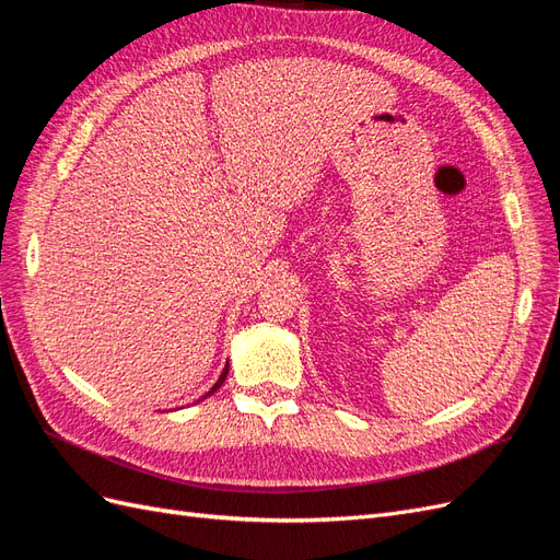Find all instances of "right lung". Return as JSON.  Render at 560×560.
<instances>
[{
  "instance_id": "obj_1",
  "label": "right lung",
  "mask_w": 560,
  "mask_h": 560,
  "mask_svg": "<svg viewBox=\"0 0 560 560\" xmlns=\"http://www.w3.org/2000/svg\"><path fill=\"white\" fill-rule=\"evenodd\" d=\"M226 374H229V364H226V366H224V371H222V376H219V381H217V383H214V385H212V389H210V393H208V395H212V393H214V389H217V387H219V385H222V383H224V381H226ZM208 395H206V397H208Z\"/></svg>"
}]
</instances>
